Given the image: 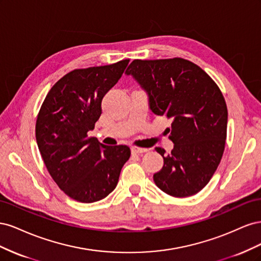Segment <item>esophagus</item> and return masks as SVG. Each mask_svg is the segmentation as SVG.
<instances>
[{
    "label": "esophagus",
    "mask_w": 261,
    "mask_h": 261,
    "mask_svg": "<svg viewBox=\"0 0 261 261\" xmlns=\"http://www.w3.org/2000/svg\"><path fill=\"white\" fill-rule=\"evenodd\" d=\"M148 149L146 148H139V147H132V153L139 154V153H144L147 152Z\"/></svg>",
    "instance_id": "esophagus-1"
}]
</instances>
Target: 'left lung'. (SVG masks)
<instances>
[{
  "mask_svg": "<svg viewBox=\"0 0 261 261\" xmlns=\"http://www.w3.org/2000/svg\"><path fill=\"white\" fill-rule=\"evenodd\" d=\"M125 74L147 92L154 114L172 118L167 132L174 148L165 153L155 147L164 162L153 174L155 185L179 198L200 192L225 147L227 109L219 87L198 65L180 58L134 60Z\"/></svg>",
  "mask_w": 261,
  "mask_h": 261,
  "instance_id": "obj_1",
  "label": "left lung"
}]
</instances>
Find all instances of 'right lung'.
<instances>
[{"label": "right lung", "mask_w": 261, "mask_h": 261, "mask_svg": "<svg viewBox=\"0 0 261 261\" xmlns=\"http://www.w3.org/2000/svg\"><path fill=\"white\" fill-rule=\"evenodd\" d=\"M128 62L72 70L52 87L39 111V151L55 183L77 201L106 198L114 191L130 156L127 146H106L87 135L102 113V99Z\"/></svg>", "instance_id": "1"}]
</instances>
